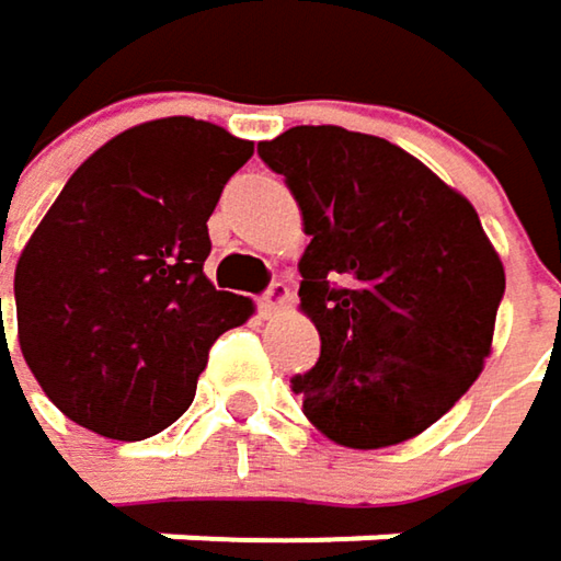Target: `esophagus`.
<instances>
[{
    "label": "esophagus",
    "instance_id": "34e87169",
    "mask_svg": "<svg viewBox=\"0 0 561 561\" xmlns=\"http://www.w3.org/2000/svg\"><path fill=\"white\" fill-rule=\"evenodd\" d=\"M290 300H294L290 287L277 280V284H271V287H267V294L261 297V313H264V317H277L280 310H287V307H290Z\"/></svg>",
    "mask_w": 561,
    "mask_h": 561
}]
</instances>
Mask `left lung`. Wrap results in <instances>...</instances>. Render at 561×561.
I'll return each instance as SVG.
<instances>
[{"label":"left lung","instance_id":"left-lung-1","mask_svg":"<svg viewBox=\"0 0 561 561\" xmlns=\"http://www.w3.org/2000/svg\"><path fill=\"white\" fill-rule=\"evenodd\" d=\"M310 244L300 310L320 363L294 376L304 415L356 450L402 444L473 386L506 274L473 205L402 146L343 127L257 142Z\"/></svg>","mask_w":561,"mask_h":561}]
</instances>
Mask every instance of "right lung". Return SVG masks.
<instances>
[{"label": "right lung", "mask_w": 561, "mask_h": 561, "mask_svg": "<svg viewBox=\"0 0 561 561\" xmlns=\"http://www.w3.org/2000/svg\"><path fill=\"white\" fill-rule=\"evenodd\" d=\"M254 142L162 117L124 130L68 179L15 264L22 356L81 427L142 440L179 419L211 343L248 297L205 277L208 215Z\"/></svg>", "instance_id": "1"}]
</instances>
